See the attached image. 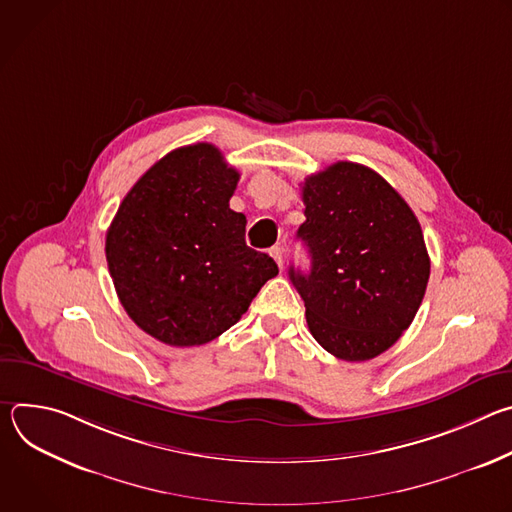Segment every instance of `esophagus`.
<instances>
[{
    "mask_svg": "<svg viewBox=\"0 0 512 512\" xmlns=\"http://www.w3.org/2000/svg\"><path fill=\"white\" fill-rule=\"evenodd\" d=\"M269 255L275 259V263H277L279 269H281V267H283V247H279V245L271 247V249H269Z\"/></svg>",
    "mask_w": 512,
    "mask_h": 512,
    "instance_id": "1",
    "label": "esophagus"
}]
</instances>
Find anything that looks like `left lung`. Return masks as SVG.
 <instances>
[{
    "label": "left lung",
    "mask_w": 512,
    "mask_h": 512,
    "mask_svg": "<svg viewBox=\"0 0 512 512\" xmlns=\"http://www.w3.org/2000/svg\"><path fill=\"white\" fill-rule=\"evenodd\" d=\"M310 273L289 267L318 344L348 362L391 348L413 322L429 279L417 216L375 170L336 162L302 186Z\"/></svg>",
    "instance_id": "1"
}]
</instances>
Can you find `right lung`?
<instances>
[{
    "mask_svg": "<svg viewBox=\"0 0 512 512\" xmlns=\"http://www.w3.org/2000/svg\"><path fill=\"white\" fill-rule=\"evenodd\" d=\"M239 172L212 143L178 148L127 192L105 255L121 306L150 336L200 346L249 310L277 263L245 243L229 200Z\"/></svg>",
    "mask_w": 512,
    "mask_h": 512,
    "instance_id": "obj_1",
    "label": "right lung"
}]
</instances>
